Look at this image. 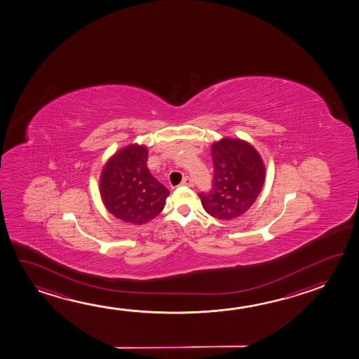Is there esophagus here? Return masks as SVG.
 I'll use <instances>...</instances> for the list:
<instances>
[{
	"label": "esophagus",
	"instance_id": "1",
	"mask_svg": "<svg viewBox=\"0 0 359 359\" xmlns=\"http://www.w3.org/2000/svg\"><path fill=\"white\" fill-rule=\"evenodd\" d=\"M182 185L184 187H189V188H191L194 184H193V180H191V177H185L182 179Z\"/></svg>",
	"mask_w": 359,
	"mask_h": 359
}]
</instances>
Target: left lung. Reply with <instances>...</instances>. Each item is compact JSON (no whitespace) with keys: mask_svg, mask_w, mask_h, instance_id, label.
Here are the masks:
<instances>
[{"mask_svg":"<svg viewBox=\"0 0 359 359\" xmlns=\"http://www.w3.org/2000/svg\"><path fill=\"white\" fill-rule=\"evenodd\" d=\"M212 189L200 193L203 208L219 220L241 217L253 205L265 180V166L253 145L241 139L223 137L212 142Z\"/></svg>","mask_w":359,"mask_h":359,"instance_id":"1","label":"left lung"}]
</instances>
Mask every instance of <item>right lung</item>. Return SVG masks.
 Instances as JSON below:
<instances>
[{"instance_id":"1","label":"right lung","mask_w":359,"mask_h":359,"mask_svg":"<svg viewBox=\"0 0 359 359\" xmlns=\"http://www.w3.org/2000/svg\"><path fill=\"white\" fill-rule=\"evenodd\" d=\"M145 145L130 144L104 165L100 195L106 209L125 223L142 225L164 209L169 190L147 169Z\"/></svg>"}]
</instances>
